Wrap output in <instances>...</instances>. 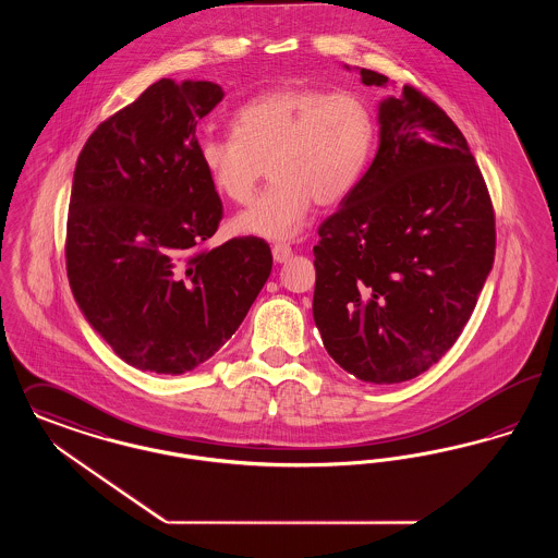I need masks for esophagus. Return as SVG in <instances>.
<instances>
[{"mask_svg": "<svg viewBox=\"0 0 558 558\" xmlns=\"http://www.w3.org/2000/svg\"><path fill=\"white\" fill-rule=\"evenodd\" d=\"M271 255H274V262L284 264V262H289L290 257H292V248L287 243H276V245L271 246Z\"/></svg>", "mask_w": 558, "mask_h": 558, "instance_id": "obj_1", "label": "esophagus"}]
</instances>
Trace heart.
Returning a JSON list of instances; mask_svg holds the SVG:
<instances>
[{
    "mask_svg": "<svg viewBox=\"0 0 558 558\" xmlns=\"http://www.w3.org/2000/svg\"><path fill=\"white\" fill-rule=\"evenodd\" d=\"M230 126L232 136H201V168L220 197L246 203L268 166L271 184L232 228L271 241L296 234L313 203L332 207L347 199L376 145L374 112L353 90H266L232 113Z\"/></svg>",
    "mask_w": 558,
    "mask_h": 558,
    "instance_id": "heart-1",
    "label": "heart"
}]
</instances>
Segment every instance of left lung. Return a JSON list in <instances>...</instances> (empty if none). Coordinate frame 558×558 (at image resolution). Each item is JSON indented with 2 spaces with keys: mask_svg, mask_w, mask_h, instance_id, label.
<instances>
[{
  "mask_svg": "<svg viewBox=\"0 0 558 558\" xmlns=\"http://www.w3.org/2000/svg\"><path fill=\"white\" fill-rule=\"evenodd\" d=\"M378 116L372 166L317 230L313 319L344 372L399 384L463 332L494 264L496 222L468 141L436 101L404 85Z\"/></svg>",
  "mask_w": 558,
  "mask_h": 558,
  "instance_id": "1",
  "label": "left lung"
}]
</instances>
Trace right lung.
I'll return each mask as SVG.
<instances>
[{
  "instance_id": "add662e5",
  "label": "right lung",
  "mask_w": 558,
  "mask_h": 558,
  "mask_svg": "<svg viewBox=\"0 0 558 558\" xmlns=\"http://www.w3.org/2000/svg\"><path fill=\"white\" fill-rule=\"evenodd\" d=\"M220 85L161 78L83 147L68 205L70 289L113 353L143 372L195 369L234 335L271 271L264 239L207 248L223 216L197 157Z\"/></svg>"
}]
</instances>
